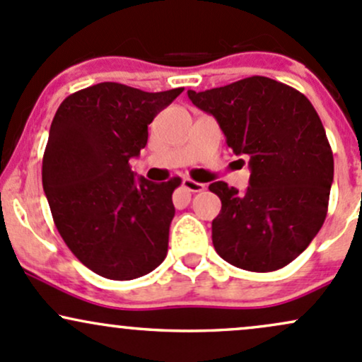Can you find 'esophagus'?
Here are the masks:
<instances>
[{
    "mask_svg": "<svg viewBox=\"0 0 362 362\" xmlns=\"http://www.w3.org/2000/svg\"><path fill=\"white\" fill-rule=\"evenodd\" d=\"M182 185H184V189L189 190V192H202V190L206 189L204 184H199V182H194L192 178H184Z\"/></svg>",
    "mask_w": 362,
    "mask_h": 362,
    "instance_id": "34e87169",
    "label": "esophagus"
}]
</instances>
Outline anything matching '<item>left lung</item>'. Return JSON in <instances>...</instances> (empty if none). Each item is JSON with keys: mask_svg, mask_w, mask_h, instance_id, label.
I'll return each instance as SVG.
<instances>
[{"mask_svg": "<svg viewBox=\"0 0 362 362\" xmlns=\"http://www.w3.org/2000/svg\"><path fill=\"white\" fill-rule=\"evenodd\" d=\"M187 94L251 166L245 192L225 182L209 185L221 201L211 225L216 252L257 273L292 263L323 226L333 182V153L315 106L293 87L259 75Z\"/></svg>", "mask_w": 362, "mask_h": 362, "instance_id": "left-lung-1", "label": "left lung"}]
</instances>
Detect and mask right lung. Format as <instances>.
<instances>
[{
    "instance_id": "right-lung-1",
    "label": "right lung",
    "mask_w": 362,
    "mask_h": 362,
    "mask_svg": "<svg viewBox=\"0 0 362 362\" xmlns=\"http://www.w3.org/2000/svg\"><path fill=\"white\" fill-rule=\"evenodd\" d=\"M178 89L144 93L117 82L86 87L59 105L42 156V187L59 235L82 264L134 280L163 263L180 178H136L130 158Z\"/></svg>"
}]
</instances>
